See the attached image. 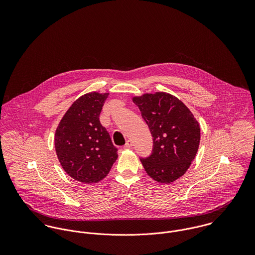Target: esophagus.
<instances>
[{"instance_id":"esophagus-1","label":"esophagus","mask_w":255,"mask_h":255,"mask_svg":"<svg viewBox=\"0 0 255 255\" xmlns=\"http://www.w3.org/2000/svg\"><path fill=\"white\" fill-rule=\"evenodd\" d=\"M131 147H132V141H131V140H128L127 143H126V145L124 146L125 149H129V148H131Z\"/></svg>"}]
</instances>
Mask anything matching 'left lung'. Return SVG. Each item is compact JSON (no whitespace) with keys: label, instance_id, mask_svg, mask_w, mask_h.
<instances>
[{"label":"left lung","instance_id":"8db88e82","mask_svg":"<svg viewBox=\"0 0 255 255\" xmlns=\"http://www.w3.org/2000/svg\"><path fill=\"white\" fill-rule=\"evenodd\" d=\"M153 136V152L140 159L147 175L160 183L183 176L195 158L200 126L182 100L167 92L132 97Z\"/></svg>","mask_w":255,"mask_h":255}]
</instances>
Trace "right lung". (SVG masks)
I'll list each match as a JSON object with an SVG mask.
<instances>
[{
    "instance_id": "right-lung-1",
    "label": "right lung",
    "mask_w": 255,
    "mask_h": 255,
    "mask_svg": "<svg viewBox=\"0 0 255 255\" xmlns=\"http://www.w3.org/2000/svg\"><path fill=\"white\" fill-rule=\"evenodd\" d=\"M108 95L90 92L80 96L66 112L55 132V149L62 168L82 183L102 181L118 159V149L99 121Z\"/></svg>"
}]
</instances>
